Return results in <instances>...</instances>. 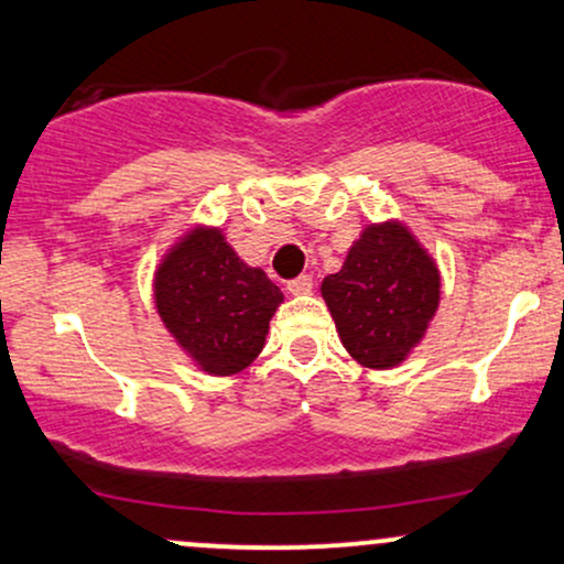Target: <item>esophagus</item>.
<instances>
[{
    "instance_id": "34e87169",
    "label": "esophagus",
    "mask_w": 564,
    "mask_h": 564,
    "mask_svg": "<svg viewBox=\"0 0 564 564\" xmlns=\"http://www.w3.org/2000/svg\"><path fill=\"white\" fill-rule=\"evenodd\" d=\"M286 289H289L294 296L307 294V291L313 289V278H310V275H296V278H291V281L286 283Z\"/></svg>"
}]
</instances>
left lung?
I'll use <instances>...</instances> for the list:
<instances>
[{
	"mask_svg": "<svg viewBox=\"0 0 564 564\" xmlns=\"http://www.w3.org/2000/svg\"><path fill=\"white\" fill-rule=\"evenodd\" d=\"M321 294L347 352L366 368H394L426 334L440 273L405 225H368Z\"/></svg>",
	"mask_w": 564,
	"mask_h": 564,
	"instance_id": "obj_1",
	"label": "left lung"
}]
</instances>
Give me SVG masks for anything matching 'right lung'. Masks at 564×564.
I'll use <instances>...</instances> for the list:
<instances>
[{"instance_id": "1", "label": "right lung", "mask_w": 564, "mask_h": 564, "mask_svg": "<svg viewBox=\"0 0 564 564\" xmlns=\"http://www.w3.org/2000/svg\"><path fill=\"white\" fill-rule=\"evenodd\" d=\"M156 310L177 345L215 377L243 371L262 352L281 289L249 268L223 230H191L159 264Z\"/></svg>"}]
</instances>
